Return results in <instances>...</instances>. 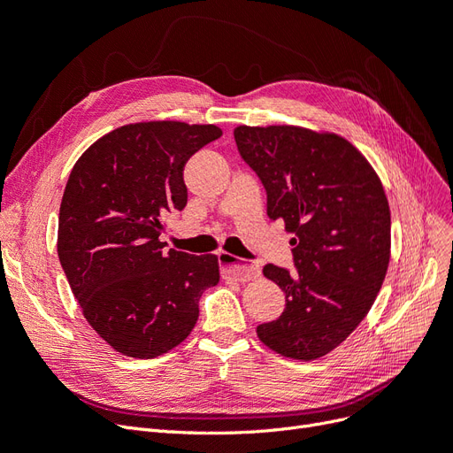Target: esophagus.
<instances>
[{
    "label": "esophagus",
    "mask_w": 453,
    "mask_h": 453,
    "mask_svg": "<svg viewBox=\"0 0 453 453\" xmlns=\"http://www.w3.org/2000/svg\"><path fill=\"white\" fill-rule=\"evenodd\" d=\"M219 265L223 268V273L226 278H232L236 281H251L260 276L258 266L253 265H242L238 257L230 253H219Z\"/></svg>",
    "instance_id": "esophagus-1"
}]
</instances>
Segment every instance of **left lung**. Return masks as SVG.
Listing matches in <instances>:
<instances>
[{"label": "left lung", "mask_w": 453, "mask_h": 453, "mask_svg": "<svg viewBox=\"0 0 453 453\" xmlns=\"http://www.w3.org/2000/svg\"><path fill=\"white\" fill-rule=\"evenodd\" d=\"M234 140L266 188L268 217L295 236L296 272L263 270L285 293V310L257 336L283 357L319 359L359 326L386 280L388 196L361 150L338 134L242 125Z\"/></svg>", "instance_id": "8db88e82"}]
</instances>
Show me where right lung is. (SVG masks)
I'll return each mask as SVG.
<instances>
[{
    "label": "right lung",
    "mask_w": 453,
    "mask_h": 453,
    "mask_svg": "<svg viewBox=\"0 0 453 453\" xmlns=\"http://www.w3.org/2000/svg\"><path fill=\"white\" fill-rule=\"evenodd\" d=\"M215 125L149 120L102 135L79 157L58 217V258L85 319L115 351L168 353L193 331L215 255L166 251L164 217L187 205L183 168L221 138Z\"/></svg>",
    "instance_id": "1"
}]
</instances>
